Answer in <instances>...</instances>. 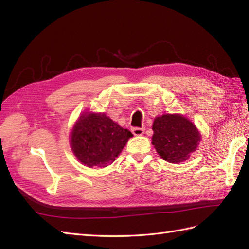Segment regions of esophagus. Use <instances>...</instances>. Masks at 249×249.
<instances>
[{
  "label": "esophagus",
  "instance_id": "esophagus-1",
  "mask_svg": "<svg viewBox=\"0 0 249 249\" xmlns=\"http://www.w3.org/2000/svg\"><path fill=\"white\" fill-rule=\"evenodd\" d=\"M131 131H133L134 136H142L144 134V129L143 128H139V127H135L131 129Z\"/></svg>",
  "mask_w": 249,
  "mask_h": 249
}]
</instances>
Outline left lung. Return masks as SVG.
I'll return each mask as SVG.
<instances>
[{
	"label": "left lung",
	"mask_w": 249,
	"mask_h": 249,
	"mask_svg": "<svg viewBox=\"0 0 249 249\" xmlns=\"http://www.w3.org/2000/svg\"><path fill=\"white\" fill-rule=\"evenodd\" d=\"M152 129V144L158 155L170 163L187 160L201 141L197 126L178 113L156 116Z\"/></svg>",
	"instance_id": "left-lung-1"
}]
</instances>
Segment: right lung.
I'll use <instances>...</instances> for the list:
<instances>
[{"instance_id":"right-lung-1","label":"right lung","mask_w":249,"mask_h":249,"mask_svg":"<svg viewBox=\"0 0 249 249\" xmlns=\"http://www.w3.org/2000/svg\"><path fill=\"white\" fill-rule=\"evenodd\" d=\"M133 134L106 113L82 112L71 131L70 144L82 165L107 167L120 155Z\"/></svg>"}]
</instances>
